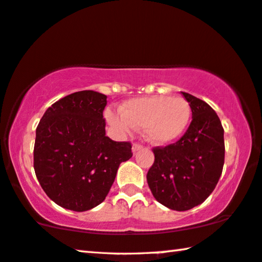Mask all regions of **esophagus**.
<instances>
[{
    "instance_id": "obj_1",
    "label": "esophagus",
    "mask_w": 262,
    "mask_h": 262,
    "mask_svg": "<svg viewBox=\"0 0 262 262\" xmlns=\"http://www.w3.org/2000/svg\"><path fill=\"white\" fill-rule=\"evenodd\" d=\"M142 149H143V145L139 143H135L134 145H132V151H134V154L138 152V151H140Z\"/></svg>"
}]
</instances>
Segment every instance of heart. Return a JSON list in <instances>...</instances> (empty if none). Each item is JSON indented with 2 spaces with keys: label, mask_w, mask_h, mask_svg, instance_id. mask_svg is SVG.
<instances>
[{
  "label": "heart",
  "mask_w": 262,
  "mask_h": 262,
  "mask_svg": "<svg viewBox=\"0 0 262 262\" xmlns=\"http://www.w3.org/2000/svg\"><path fill=\"white\" fill-rule=\"evenodd\" d=\"M106 118L120 131L140 127L144 128L149 142L169 144L187 130L191 118V107L182 97H140L125 101L122 113L108 110Z\"/></svg>",
  "instance_id": "heart-1"
}]
</instances>
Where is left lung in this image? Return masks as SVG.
Instances as JSON below:
<instances>
[{
	"label": "left lung",
	"instance_id": "obj_1",
	"mask_svg": "<svg viewBox=\"0 0 262 262\" xmlns=\"http://www.w3.org/2000/svg\"><path fill=\"white\" fill-rule=\"evenodd\" d=\"M182 94L191 107V123L176 143L154 147L155 162L146 175L155 199L177 211L189 210L207 200L225 163V131L216 112L206 101Z\"/></svg>",
	"mask_w": 262,
	"mask_h": 262
}]
</instances>
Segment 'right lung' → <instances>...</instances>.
Returning a JSON list of instances; mask_svg holds the SVG:
<instances>
[{"mask_svg": "<svg viewBox=\"0 0 262 262\" xmlns=\"http://www.w3.org/2000/svg\"><path fill=\"white\" fill-rule=\"evenodd\" d=\"M105 94L72 93L47 108L36 127L34 170L47 196L73 211L97 207L107 196L131 143L105 135Z\"/></svg>", "mask_w": 262, "mask_h": 262, "instance_id": "add662e5", "label": "right lung"}]
</instances>
